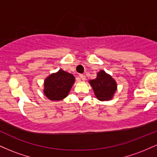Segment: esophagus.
<instances>
[{"instance_id": "34e87169", "label": "esophagus", "mask_w": 157, "mask_h": 157, "mask_svg": "<svg viewBox=\"0 0 157 157\" xmlns=\"http://www.w3.org/2000/svg\"><path fill=\"white\" fill-rule=\"evenodd\" d=\"M79 77H80V80H86V76H85V75H79Z\"/></svg>"}]
</instances>
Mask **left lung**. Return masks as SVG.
I'll return each instance as SVG.
<instances>
[{
    "label": "left lung",
    "instance_id": "1",
    "mask_svg": "<svg viewBox=\"0 0 157 157\" xmlns=\"http://www.w3.org/2000/svg\"><path fill=\"white\" fill-rule=\"evenodd\" d=\"M89 82L92 87L95 96L100 101L111 100L117 88L116 81L103 70L97 73L96 78Z\"/></svg>",
    "mask_w": 157,
    "mask_h": 157
}]
</instances>
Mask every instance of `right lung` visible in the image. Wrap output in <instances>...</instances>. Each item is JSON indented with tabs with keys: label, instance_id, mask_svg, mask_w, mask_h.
Masks as SVG:
<instances>
[{
	"label": "right lung",
	"instance_id": "1",
	"mask_svg": "<svg viewBox=\"0 0 157 157\" xmlns=\"http://www.w3.org/2000/svg\"><path fill=\"white\" fill-rule=\"evenodd\" d=\"M73 75L60 69L57 72L52 74L44 81V94L50 100H63L68 96L75 83Z\"/></svg>",
	"mask_w": 157,
	"mask_h": 157
}]
</instances>
